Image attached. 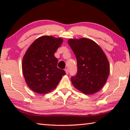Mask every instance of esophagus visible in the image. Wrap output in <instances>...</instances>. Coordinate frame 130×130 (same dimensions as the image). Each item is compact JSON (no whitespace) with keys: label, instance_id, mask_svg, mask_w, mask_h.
Listing matches in <instances>:
<instances>
[{"label":"esophagus","instance_id":"1","mask_svg":"<svg viewBox=\"0 0 130 130\" xmlns=\"http://www.w3.org/2000/svg\"><path fill=\"white\" fill-rule=\"evenodd\" d=\"M65 71L66 73H67V74L69 73V70H68V69H67V68H66V69H65Z\"/></svg>","mask_w":130,"mask_h":130}]
</instances>
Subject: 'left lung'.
<instances>
[{
	"mask_svg": "<svg viewBox=\"0 0 130 130\" xmlns=\"http://www.w3.org/2000/svg\"><path fill=\"white\" fill-rule=\"evenodd\" d=\"M68 42L77 63V73L71 78L72 84L84 94H92L99 92L109 74V63L106 55L95 42L90 39H69Z\"/></svg>",
	"mask_w": 130,
	"mask_h": 130,
	"instance_id": "obj_1",
	"label": "left lung"
}]
</instances>
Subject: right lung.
I'll return each mask as SVG.
<instances>
[{
  "mask_svg": "<svg viewBox=\"0 0 130 130\" xmlns=\"http://www.w3.org/2000/svg\"><path fill=\"white\" fill-rule=\"evenodd\" d=\"M63 42L62 38L43 36L28 48L22 60V72L27 86L39 94L52 91L66 74L57 68L58 59L54 54Z\"/></svg>",
  "mask_w": 130,
  "mask_h": 130,
  "instance_id": "1",
  "label": "right lung"
}]
</instances>
